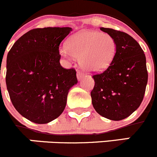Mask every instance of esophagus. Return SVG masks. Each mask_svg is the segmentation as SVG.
I'll use <instances>...</instances> for the list:
<instances>
[{
    "label": "esophagus",
    "instance_id": "1",
    "mask_svg": "<svg viewBox=\"0 0 157 157\" xmlns=\"http://www.w3.org/2000/svg\"><path fill=\"white\" fill-rule=\"evenodd\" d=\"M83 76H84L83 72H82L81 71H78V72H77V78H78V80H81Z\"/></svg>",
    "mask_w": 157,
    "mask_h": 157
}]
</instances>
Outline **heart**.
<instances>
[{
    "instance_id": "obj_1",
    "label": "heart",
    "mask_w": 157,
    "mask_h": 157,
    "mask_svg": "<svg viewBox=\"0 0 157 157\" xmlns=\"http://www.w3.org/2000/svg\"><path fill=\"white\" fill-rule=\"evenodd\" d=\"M68 45L59 48L60 55L69 61L80 58L81 66L90 72L108 69L117 52L115 39L98 31H80L69 39Z\"/></svg>"
}]
</instances>
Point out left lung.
Masks as SVG:
<instances>
[{"instance_id": "obj_1", "label": "left lung", "mask_w": 157, "mask_h": 157, "mask_svg": "<svg viewBox=\"0 0 157 157\" xmlns=\"http://www.w3.org/2000/svg\"><path fill=\"white\" fill-rule=\"evenodd\" d=\"M100 29L115 39L117 52L105 72L93 75L92 105L102 117L121 121L134 112L144 98L148 80L146 56L139 43L126 33Z\"/></svg>"}]
</instances>
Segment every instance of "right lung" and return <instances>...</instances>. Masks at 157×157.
<instances>
[{
	"mask_svg": "<svg viewBox=\"0 0 157 157\" xmlns=\"http://www.w3.org/2000/svg\"><path fill=\"white\" fill-rule=\"evenodd\" d=\"M71 27L31 29L7 56L6 84L15 109L36 124H47L64 111L69 89L78 80L74 69L60 65L59 45Z\"/></svg>",
	"mask_w": 157,
	"mask_h": 157,
	"instance_id": "obj_1",
	"label": "right lung"
}]
</instances>
